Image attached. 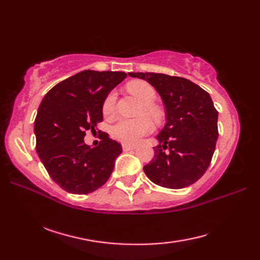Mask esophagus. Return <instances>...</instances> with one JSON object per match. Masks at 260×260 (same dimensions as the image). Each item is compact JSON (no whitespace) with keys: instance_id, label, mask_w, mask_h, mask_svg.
<instances>
[{"instance_id":"esophagus-1","label":"esophagus","mask_w":260,"mask_h":260,"mask_svg":"<svg viewBox=\"0 0 260 260\" xmlns=\"http://www.w3.org/2000/svg\"><path fill=\"white\" fill-rule=\"evenodd\" d=\"M135 146L134 145H127V144H123V151L124 152H128L131 150H134Z\"/></svg>"}]
</instances>
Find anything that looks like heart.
Listing matches in <instances>:
<instances>
[{
  "instance_id": "obj_1",
  "label": "heart",
  "mask_w": 260,
  "mask_h": 260,
  "mask_svg": "<svg viewBox=\"0 0 260 260\" xmlns=\"http://www.w3.org/2000/svg\"><path fill=\"white\" fill-rule=\"evenodd\" d=\"M128 89L133 95L139 97L143 102L141 107V114H146L155 121H159L162 118V112L153 102L156 98V90L152 85L143 80L131 81L127 84ZM116 95L112 91L105 98L103 103V113L107 117L113 116L115 112ZM152 131V123L145 116L135 118L126 119L121 118L116 121L112 127V135L116 140L127 145H133L141 140V137L148 134Z\"/></svg>"
}]
</instances>
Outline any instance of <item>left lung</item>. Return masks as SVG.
<instances>
[{
  "label": "left lung",
  "mask_w": 260,
  "mask_h": 260,
  "mask_svg": "<svg viewBox=\"0 0 260 260\" xmlns=\"http://www.w3.org/2000/svg\"><path fill=\"white\" fill-rule=\"evenodd\" d=\"M161 96L167 124L156 136L154 157L144 167L153 183L182 189L206 172L218 140V112L209 93L189 79L155 73H129Z\"/></svg>",
  "instance_id": "obj_1"
}]
</instances>
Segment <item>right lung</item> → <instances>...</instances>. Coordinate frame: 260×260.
Here are the masks:
<instances>
[{
	"label": "right lung",
	"mask_w": 260,
	"mask_h": 260,
	"mask_svg": "<svg viewBox=\"0 0 260 260\" xmlns=\"http://www.w3.org/2000/svg\"><path fill=\"white\" fill-rule=\"evenodd\" d=\"M126 77L121 71L84 70L43 97L35 120L36 150L50 178L67 192H93L112 174L119 143L104 133L90 147L84 137L103 120L105 98Z\"/></svg>",
	"instance_id": "obj_1"
}]
</instances>
